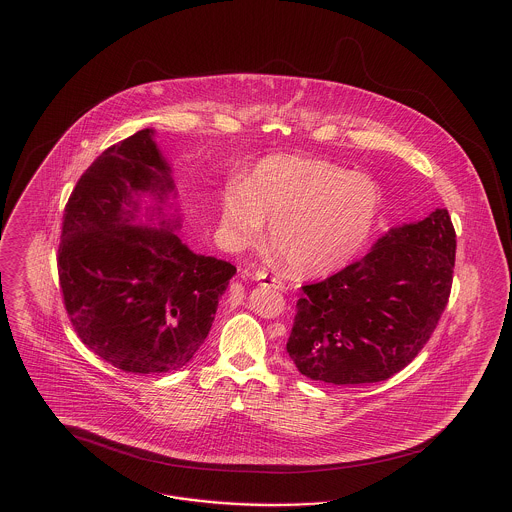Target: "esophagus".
Wrapping results in <instances>:
<instances>
[{"label": "esophagus", "mask_w": 512, "mask_h": 512, "mask_svg": "<svg viewBox=\"0 0 512 512\" xmlns=\"http://www.w3.org/2000/svg\"><path fill=\"white\" fill-rule=\"evenodd\" d=\"M253 280H257V282H267V284H270V286L276 288V290H284V282H282V280L268 276L267 272H263V270H257V272L253 274Z\"/></svg>", "instance_id": "1"}]
</instances>
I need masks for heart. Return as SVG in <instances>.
Instances as JSON below:
<instances>
[{
    "label": "heart",
    "mask_w": 512,
    "mask_h": 512,
    "mask_svg": "<svg viewBox=\"0 0 512 512\" xmlns=\"http://www.w3.org/2000/svg\"><path fill=\"white\" fill-rule=\"evenodd\" d=\"M384 195L376 180L340 165L270 155L244 182L220 194V234L230 249L255 244L265 219L268 245L305 276H324L355 261L372 238Z\"/></svg>",
    "instance_id": "heart-1"
}]
</instances>
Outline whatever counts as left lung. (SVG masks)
<instances>
[{
  "instance_id": "obj_1",
  "label": "left lung",
  "mask_w": 512,
  "mask_h": 512,
  "mask_svg": "<svg viewBox=\"0 0 512 512\" xmlns=\"http://www.w3.org/2000/svg\"><path fill=\"white\" fill-rule=\"evenodd\" d=\"M447 209L393 226L365 257L303 286L288 340L297 370L324 384L388 380L430 340L455 268Z\"/></svg>"
}]
</instances>
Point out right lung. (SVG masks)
<instances>
[{
    "label": "right lung",
    "mask_w": 512,
    "mask_h": 512,
    "mask_svg": "<svg viewBox=\"0 0 512 512\" xmlns=\"http://www.w3.org/2000/svg\"><path fill=\"white\" fill-rule=\"evenodd\" d=\"M144 196L154 205L144 208ZM169 197H176L171 165L155 130L144 128L107 147L65 207L57 253L65 309L82 343L124 372L188 365L236 274L182 242L178 209L163 213Z\"/></svg>",
    "instance_id": "right-lung-1"
}]
</instances>
